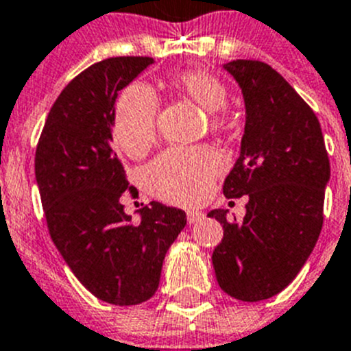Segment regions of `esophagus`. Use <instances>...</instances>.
Masks as SVG:
<instances>
[{
	"instance_id": "obj_1",
	"label": "esophagus",
	"mask_w": 351,
	"mask_h": 351,
	"mask_svg": "<svg viewBox=\"0 0 351 351\" xmlns=\"http://www.w3.org/2000/svg\"><path fill=\"white\" fill-rule=\"evenodd\" d=\"M201 219H205V213L194 212V210L187 212V222H189V224H196V222H199Z\"/></svg>"
}]
</instances>
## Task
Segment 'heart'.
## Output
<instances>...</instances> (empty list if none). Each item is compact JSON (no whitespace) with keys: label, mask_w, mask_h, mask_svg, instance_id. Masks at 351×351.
Segmentation results:
<instances>
[{"label":"heart","mask_w":351,"mask_h":351,"mask_svg":"<svg viewBox=\"0 0 351 351\" xmlns=\"http://www.w3.org/2000/svg\"><path fill=\"white\" fill-rule=\"evenodd\" d=\"M167 86L184 100L206 111L212 134H228L233 127L224 106L228 90L221 79L203 70H184L167 79ZM112 132L121 152L143 157L157 136V100L145 86L123 91L114 108ZM222 171V160L206 148H171L158 155L145 169L146 189L158 199L176 205H194L208 193Z\"/></svg>","instance_id":"1"}]
</instances>
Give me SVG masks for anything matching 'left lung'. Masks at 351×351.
Here are the masks:
<instances>
[{
	"label": "left lung",
	"instance_id": "obj_1",
	"mask_svg": "<svg viewBox=\"0 0 351 351\" xmlns=\"http://www.w3.org/2000/svg\"><path fill=\"white\" fill-rule=\"evenodd\" d=\"M224 69L242 88L247 117L222 193L249 201L242 222L228 221L226 210L208 213L224 230L212 263L224 293L258 302L293 281L315 249L330 164L315 111L277 70L256 60Z\"/></svg>",
	"mask_w": 351,
	"mask_h": 351
}]
</instances>
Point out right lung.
I'll return each instance as SVG.
<instances>
[{"label":"right lung","mask_w":351,"mask_h":351,"mask_svg":"<svg viewBox=\"0 0 351 351\" xmlns=\"http://www.w3.org/2000/svg\"><path fill=\"white\" fill-rule=\"evenodd\" d=\"M154 63L108 58L75 75L49 111L35 175L51 239L81 285L114 306L154 297L167 249L185 228L184 210L152 201L134 224L121 205L134 194L112 148L118 91Z\"/></svg>","instance_id":"1"}]
</instances>
